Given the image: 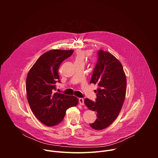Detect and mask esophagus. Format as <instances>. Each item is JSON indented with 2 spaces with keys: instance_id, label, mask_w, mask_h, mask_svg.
I'll return each mask as SVG.
<instances>
[{
  "instance_id": "34e87169",
  "label": "esophagus",
  "mask_w": 158,
  "mask_h": 158,
  "mask_svg": "<svg viewBox=\"0 0 158 158\" xmlns=\"http://www.w3.org/2000/svg\"><path fill=\"white\" fill-rule=\"evenodd\" d=\"M79 102L81 106L84 105V100L83 98H79Z\"/></svg>"
}]
</instances>
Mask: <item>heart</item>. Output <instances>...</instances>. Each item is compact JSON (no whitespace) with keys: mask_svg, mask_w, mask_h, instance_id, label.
<instances>
[{"mask_svg":"<svg viewBox=\"0 0 158 158\" xmlns=\"http://www.w3.org/2000/svg\"><path fill=\"white\" fill-rule=\"evenodd\" d=\"M89 52L85 51L84 50H77L74 56V62H84L85 58L88 56Z\"/></svg>","mask_w":158,"mask_h":158,"instance_id":"1","label":"heart"}]
</instances>
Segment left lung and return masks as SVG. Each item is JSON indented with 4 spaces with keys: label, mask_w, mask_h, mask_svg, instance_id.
Listing matches in <instances>:
<instances>
[{
    "label": "left lung",
    "mask_w": 158,
    "mask_h": 158,
    "mask_svg": "<svg viewBox=\"0 0 158 158\" xmlns=\"http://www.w3.org/2000/svg\"><path fill=\"white\" fill-rule=\"evenodd\" d=\"M98 59L90 84L98 85L96 102L84 100L85 106L96 111L97 119L89 124L96 130L110 126L118 116L126 92V77L121 63L111 54L99 50Z\"/></svg>",
    "instance_id": "obj_1"
}]
</instances>
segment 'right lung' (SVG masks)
Masks as SVG:
<instances>
[{"label": "right lung", "instance_id": "add662e5", "mask_svg": "<svg viewBox=\"0 0 158 158\" xmlns=\"http://www.w3.org/2000/svg\"><path fill=\"white\" fill-rule=\"evenodd\" d=\"M73 50L54 49L43 54L30 69L26 79L28 102L35 117L44 124L54 126L64 119L65 112L76 106L78 99L74 96L55 93L56 83L60 82L59 67Z\"/></svg>", "mask_w": 158, "mask_h": 158}]
</instances>
